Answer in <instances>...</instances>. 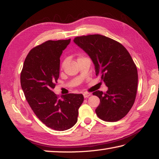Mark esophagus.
Listing matches in <instances>:
<instances>
[{
	"instance_id": "1",
	"label": "esophagus",
	"mask_w": 159,
	"mask_h": 159,
	"mask_svg": "<svg viewBox=\"0 0 159 159\" xmlns=\"http://www.w3.org/2000/svg\"><path fill=\"white\" fill-rule=\"evenodd\" d=\"M90 95H91L90 93H83V96H84L85 98H88V97L90 96Z\"/></svg>"
}]
</instances>
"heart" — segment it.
Here are the masks:
<instances>
[{"label": "heart", "instance_id": "heart-1", "mask_svg": "<svg viewBox=\"0 0 159 159\" xmlns=\"http://www.w3.org/2000/svg\"><path fill=\"white\" fill-rule=\"evenodd\" d=\"M64 63H65V61H64V62H63V64H62V66L64 65Z\"/></svg>", "mask_w": 159, "mask_h": 159}]
</instances>
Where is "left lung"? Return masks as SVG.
I'll list each match as a JSON object with an SVG mask.
<instances>
[{
  "instance_id": "1",
  "label": "left lung",
  "mask_w": 159,
  "mask_h": 159,
  "mask_svg": "<svg viewBox=\"0 0 159 159\" xmlns=\"http://www.w3.org/2000/svg\"><path fill=\"white\" fill-rule=\"evenodd\" d=\"M74 42L89 55L96 76L108 87L106 93H93L100 99L98 116L108 122L120 120L133 107L138 89V69L130 53L120 43L99 34L76 37Z\"/></svg>"
}]
</instances>
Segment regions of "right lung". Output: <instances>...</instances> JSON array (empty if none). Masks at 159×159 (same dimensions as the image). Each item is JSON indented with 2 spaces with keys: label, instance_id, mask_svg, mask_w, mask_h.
I'll return each mask as SVG.
<instances>
[{
  "label": "right lung",
  "instance_id": "right-lung-1",
  "mask_svg": "<svg viewBox=\"0 0 159 159\" xmlns=\"http://www.w3.org/2000/svg\"><path fill=\"white\" fill-rule=\"evenodd\" d=\"M71 39L48 41L34 48L26 56L20 82L26 101L40 120L55 130H68L76 124L82 94L61 97L52 89L60 76V56Z\"/></svg>",
  "mask_w": 159,
  "mask_h": 159
}]
</instances>
